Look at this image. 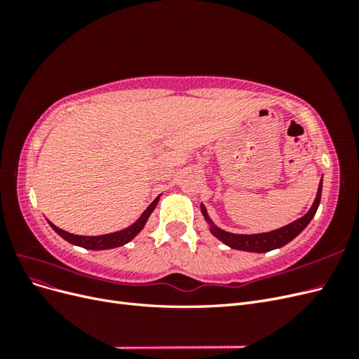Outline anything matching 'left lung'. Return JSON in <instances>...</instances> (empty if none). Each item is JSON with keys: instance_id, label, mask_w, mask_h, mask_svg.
<instances>
[{"instance_id": "obj_1", "label": "left lung", "mask_w": 359, "mask_h": 359, "mask_svg": "<svg viewBox=\"0 0 359 359\" xmlns=\"http://www.w3.org/2000/svg\"><path fill=\"white\" fill-rule=\"evenodd\" d=\"M320 196H322V180L319 182V189H318V194L316 199H314L311 208L309 210V212L306 215H302L301 219L295 220L293 223L280 227L277 231H271L266 233H255V235H238V233H231L226 232L220 227H217L211 219L208 217V212H206L205 206L201 203V211L205 217V220L210 223V231L211 233L219 238L222 243H224L226 245H229L231 248L235 250H243V252H253V253H265V252H271L274 248H280L286 245L287 243H290L293 238L298 236L304 229H306L307 224L311 222V219L316 214L319 203H320Z\"/></svg>"}]
</instances>
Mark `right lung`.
I'll list each match as a JSON object with an SVG mask.
<instances>
[{
    "instance_id": "obj_1",
    "label": "right lung",
    "mask_w": 359,
    "mask_h": 359,
    "mask_svg": "<svg viewBox=\"0 0 359 359\" xmlns=\"http://www.w3.org/2000/svg\"><path fill=\"white\" fill-rule=\"evenodd\" d=\"M158 198L149 203L148 208L142 212V215H140L132 226H128L127 229L118 231V232H114V233H106V235H99V236H82V235H74V233H69L66 231H62V229H60V227H57L55 224H52L50 222H49V224H50L53 231H55L60 236L64 238V240L74 244V245H79V247L88 248V250L115 248V247L127 244L128 241H132L133 238L144 229L148 217L151 215V212H153L154 208L157 206Z\"/></svg>"
}]
</instances>
